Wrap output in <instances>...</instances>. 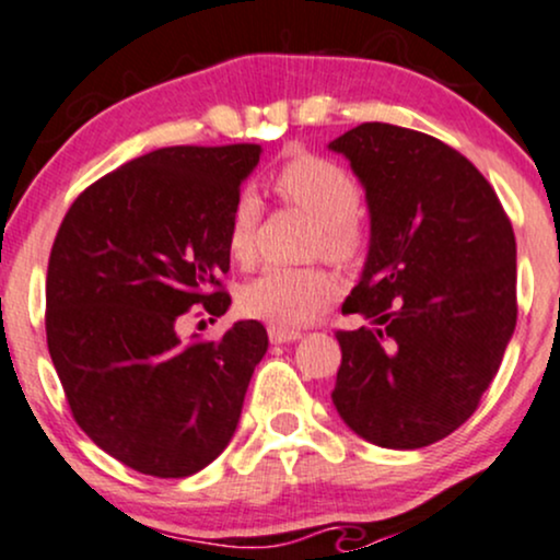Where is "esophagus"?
<instances>
[{
    "mask_svg": "<svg viewBox=\"0 0 560 560\" xmlns=\"http://www.w3.org/2000/svg\"><path fill=\"white\" fill-rule=\"evenodd\" d=\"M268 337H271L273 345H287V342H298L302 334L294 329H276V326H271V329H268Z\"/></svg>",
    "mask_w": 560,
    "mask_h": 560,
    "instance_id": "obj_1",
    "label": "esophagus"
}]
</instances>
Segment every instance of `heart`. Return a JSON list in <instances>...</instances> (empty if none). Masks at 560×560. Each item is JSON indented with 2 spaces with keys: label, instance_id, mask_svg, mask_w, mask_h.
I'll use <instances>...</instances> for the list:
<instances>
[{
  "label": "heart",
  "instance_id": "1",
  "mask_svg": "<svg viewBox=\"0 0 560 560\" xmlns=\"http://www.w3.org/2000/svg\"><path fill=\"white\" fill-rule=\"evenodd\" d=\"M273 191L281 202L300 208L318 223L313 249L326 258L350 262L361 253L363 191L355 178L334 160L294 155L273 173ZM260 221V199L244 189L234 199L229 218V255L249 262L255 255V229ZM337 298V279L324 268H268L240 289V311L276 329H298L311 324Z\"/></svg>",
  "mask_w": 560,
  "mask_h": 560
}]
</instances>
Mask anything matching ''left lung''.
<instances>
[{
    "label": "left lung",
    "instance_id": "8db88e82",
    "mask_svg": "<svg viewBox=\"0 0 560 560\" xmlns=\"http://www.w3.org/2000/svg\"><path fill=\"white\" fill-rule=\"evenodd\" d=\"M329 150L350 160L371 215L363 276L337 331L331 400L378 447L416 450L471 419L516 329V236L458 150L429 133L361 124Z\"/></svg>",
    "mask_w": 560,
    "mask_h": 560
}]
</instances>
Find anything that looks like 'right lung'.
<instances>
[{"label":"right lung","instance_id":"add662e5","mask_svg":"<svg viewBox=\"0 0 560 560\" xmlns=\"http://www.w3.org/2000/svg\"><path fill=\"white\" fill-rule=\"evenodd\" d=\"M260 144L163 147L83 189L47 271V345L89 440L139 474L182 479L213 464L268 350L260 320L184 342L176 320L231 298L229 218ZM197 337V334H195Z\"/></svg>","mask_w":560,"mask_h":560}]
</instances>
